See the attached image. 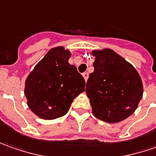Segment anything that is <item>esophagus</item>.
Listing matches in <instances>:
<instances>
[{"label": "esophagus", "instance_id": "34e87169", "mask_svg": "<svg viewBox=\"0 0 156 156\" xmlns=\"http://www.w3.org/2000/svg\"><path fill=\"white\" fill-rule=\"evenodd\" d=\"M83 78H84V80H85V81H87V79H88V78H89L88 73H83Z\"/></svg>", "mask_w": 156, "mask_h": 156}]
</instances>
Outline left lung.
<instances>
[{"mask_svg": "<svg viewBox=\"0 0 156 156\" xmlns=\"http://www.w3.org/2000/svg\"><path fill=\"white\" fill-rule=\"evenodd\" d=\"M94 72L90 74L86 94L93 115L110 123L121 122L134 113L143 94L139 73L110 49L93 51Z\"/></svg>", "mask_w": 156, "mask_h": 156, "instance_id": "left-lung-1", "label": "left lung"}]
</instances>
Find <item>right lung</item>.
I'll list each match as a JSON object with an SVG mask.
<instances>
[{
	"instance_id": "obj_1",
	"label": "right lung",
	"mask_w": 156,
	"mask_h": 156,
	"mask_svg": "<svg viewBox=\"0 0 156 156\" xmlns=\"http://www.w3.org/2000/svg\"><path fill=\"white\" fill-rule=\"evenodd\" d=\"M71 52L64 47L48 51L26 80L25 96L35 115L46 120L65 115L73 99L84 91L85 81L70 65Z\"/></svg>"
}]
</instances>
